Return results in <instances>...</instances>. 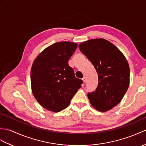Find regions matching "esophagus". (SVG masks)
I'll return each mask as SVG.
<instances>
[{"instance_id":"1","label":"esophagus","mask_w":146,"mask_h":146,"mask_svg":"<svg viewBox=\"0 0 146 146\" xmlns=\"http://www.w3.org/2000/svg\"><path fill=\"white\" fill-rule=\"evenodd\" d=\"M82 80H83V83H86V77H83V78L82 79Z\"/></svg>"}]
</instances>
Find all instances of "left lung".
Listing matches in <instances>:
<instances>
[{
  "mask_svg": "<svg viewBox=\"0 0 146 146\" xmlns=\"http://www.w3.org/2000/svg\"><path fill=\"white\" fill-rule=\"evenodd\" d=\"M98 74V86L88 94L91 104L101 112L111 110L123 99L129 85V66L123 53L104 38L87 40L78 45Z\"/></svg>",
  "mask_w": 146,
  "mask_h": 146,
  "instance_id": "obj_1",
  "label": "left lung"
}]
</instances>
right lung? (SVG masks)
I'll list each match as a JSON object with an SVG mask.
<instances>
[{"label": "right lung", "mask_w": 146, "mask_h": 146, "mask_svg": "<svg viewBox=\"0 0 146 146\" xmlns=\"http://www.w3.org/2000/svg\"><path fill=\"white\" fill-rule=\"evenodd\" d=\"M77 45L70 42L53 43L43 50L32 64V93L47 110L57 113L65 109L83 83L68 63Z\"/></svg>", "instance_id": "obj_1"}]
</instances>
